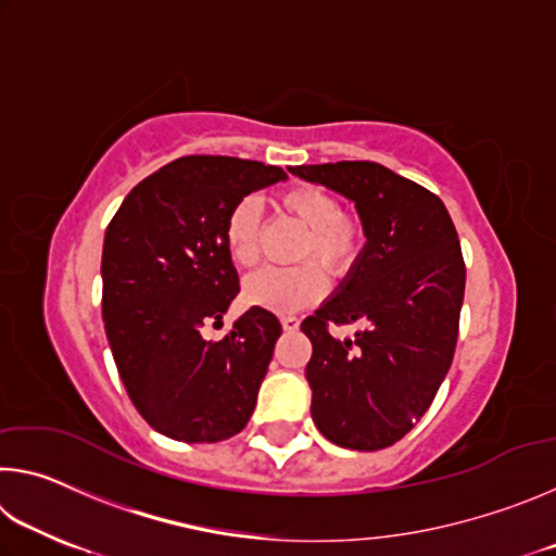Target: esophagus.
<instances>
[{
	"label": "esophagus",
	"instance_id": "esophagus-1",
	"mask_svg": "<svg viewBox=\"0 0 556 556\" xmlns=\"http://www.w3.org/2000/svg\"><path fill=\"white\" fill-rule=\"evenodd\" d=\"M281 328H285V331H296V328H299V316H294V314L281 316Z\"/></svg>",
	"mask_w": 556,
	"mask_h": 556
}]
</instances>
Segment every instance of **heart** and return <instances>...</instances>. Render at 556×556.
<instances>
[{
  "label": "heart",
  "mask_w": 556,
  "mask_h": 556,
  "mask_svg": "<svg viewBox=\"0 0 556 556\" xmlns=\"http://www.w3.org/2000/svg\"><path fill=\"white\" fill-rule=\"evenodd\" d=\"M275 208L304 228L296 260H316L333 275H345L361 257L365 244L363 223L345 215L333 193L306 184L291 186L277 195ZM225 242L235 265L242 269L257 265L260 232L255 201L248 199L235 205L225 225ZM317 266L315 262H304L289 269H262L244 281V299L279 314L312 306L326 289V275Z\"/></svg>",
  "instance_id": "1"
}]
</instances>
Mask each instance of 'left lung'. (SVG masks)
Here are the masks:
<instances>
[{"mask_svg": "<svg viewBox=\"0 0 556 556\" xmlns=\"http://www.w3.org/2000/svg\"><path fill=\"white\" fill-rule=\"evenodd\" d=\"M355 203L365 248L336 294L304 318L312 417L333 444L378 451L425 417L451 368L466 265L446 205L375 162L291 166ZM363 323L353 342L330 324Z\"/></svg>", "mask_w": 556, "mask_h": 556, "instance_id": "left-lung-1", "label": "left lung"}]
</instances>
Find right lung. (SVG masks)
<instances>
[{"label": "right lung", "mask_w": 556, "mask_h": 556, "mask_svg": "<svg viewBox=\"0 0 556 556\" xmlns=\"http://www.w3.org/2000/svg\"><path fill=\"white\" fill-rule=\"evenodd\" d=\"M279 166L235 156H181L122 201L102 244V318L131 404L159 434L215 444L244 429L257 404L279 318L252 306L220 341L238 296L225 225L244 195L277 184Z\"/></svg>", "instance_id": "add662e5"}]
</instances>
